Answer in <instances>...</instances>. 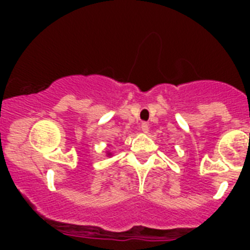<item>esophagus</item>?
I'll use <instances>...</instances> for the list:
<instances>
[{
	"instance_id": "34e87169",
	"label": "esophagus",
	"mask_w": 250,
	"mask_h": 250,
	"mask_svg": "<svg viewBox=\"0 0 250 250\" xmlns=\"http://www.w3.org/2000/svg\"><path fill=\"white\" fill-rule=\"evenodd\" d=\"M141 131L145 132V134H147V132H149V125H147L146 123L141 124Z\"/></svg>"
}]
</instances>
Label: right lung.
I'll use <instances>...</instances> for the list:
<instances>
[{"instance_id": "obj_1", "label": "right lung", "mask_w": 250, "mask_h": 250, "mask_svg": "<svg viewBox=\"0 0 250 250\" xmlns=\"http://www.w3.org/2000/svg\"><path fill=\"white\" fill-rule=\"evenodd\" d=\"M106 156H112V152H110V151H106Z\"/></svg>"}]
</instances>
